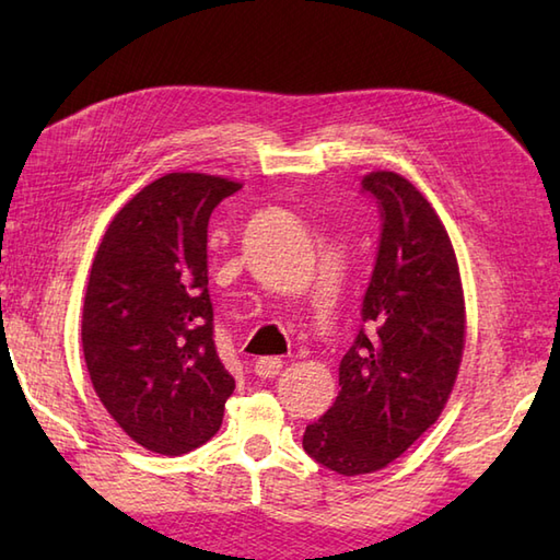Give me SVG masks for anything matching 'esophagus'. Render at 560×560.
<instances>
[{"label":"esophagus","instance_id":"obj_1","mask_svg":"<svg viewBox=\"0 0 560 560\" xmlns=\"http://www.w3.org/2000/svg\"><path fill=\"white\" fill-rule=\"evenodd\" d=\"M283 368V361L279 359V355H265V359H257L255 361V373L259 377H277L281 373Z\"/></svg>","mask_w":560,"mask_h":560}]
</instances>
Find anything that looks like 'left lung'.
Wrapping results in <instances>:
<instances>
[{
	"instance_id": "left-lung-1",
	"label": "left lung",
	"mask_w": 560,
	"mask_h": 560,
	"mask_svg": "<svg viewBox=\"0 0 560 560\" xmlns=\"http://www.w3.org/2000/svg\"><path fill=\"white\" fill-rule=\"evenodd\" d=\"M361 185L383 217L365 329L339 363L337 401L303 433L307 455L343 477L385 469L438 421L467 331L457 255L431 201L392 171Z\"/></svg>"
}]
</instances>
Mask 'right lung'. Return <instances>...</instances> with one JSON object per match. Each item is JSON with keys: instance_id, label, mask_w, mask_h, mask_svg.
<instances>
[{"instance_id": "right-lung-1", "label": "right lung", "mask_w": 560, "mask_h": 560, "mask_svg": "<svg viewBox=\"0 0 560 560\" xmlns=\"http://www.w3.org/2000/svg\"><path fill=\"white\" fill-rule=\"evenodd\" d=\"M241 187L163 175L115 213L93 257L81 317L91 383L117 425L159 455L211 440L235 389L213 347L207 229Z\"/></svg>"}]
</instances>
